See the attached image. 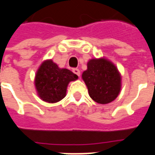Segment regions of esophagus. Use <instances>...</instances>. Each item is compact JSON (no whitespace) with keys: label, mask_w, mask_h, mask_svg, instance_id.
Listing matches in <instances>:
<instances>
[{"label":"esophagus","mask_w":155,"mask_h":155,"mask_svg":"<svg viewBox=\"0 0 155 155\" xmlns=\"http://www.w3.org/2000/svg\"><path fill=\"white\" fill-rule=\"evenodd\" d=\"M72 71L75 73V75H77L78 76H80V71L78 69V68H73Z\"/></svg>","instance_id":"1"}]
</instances>
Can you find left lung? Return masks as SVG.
I'll return each instance as SVG.
<instances>
[{
	"label": "left lung",
	"instance_id": "left-lung-1",
	"mask_svg": "<svg viewBox=\"0 0 155 155\" xmlns=\"http://www.w3.org/2000/svg\"><path fill=\"white\" fill-rule=\"evenodd\" d=\"M90 97L105 104L117 97L121 87V76L112 62L104 58H92L87 62V69L82 74Z\"/></svg>",
	"mask_w": 155,
	"mask_h": 155
}]
</instances>
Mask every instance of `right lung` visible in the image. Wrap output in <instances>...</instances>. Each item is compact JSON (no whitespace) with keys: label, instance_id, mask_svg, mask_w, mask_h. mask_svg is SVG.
Wrapping results in <instances>:
<instances>
[{"label":"right lung","instance_id":"obj_1","mask_svg":"<svg viewBox=\"0 0 155 155\" xmlns=\"http://www.w3.org/2000/svg\"><path fill=\"white\" fill-rule=\"evenodd\" d=\"M78 75L66 68H59L51 59L41 64L35 75V84L38 95L43 101L56 103L66 97L67 87Z\"/></svg>","mask_w":155,"mask_h":155}]
</instances>
